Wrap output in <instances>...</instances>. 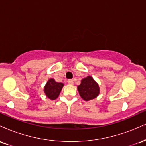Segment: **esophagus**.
<instances>
[{
    "mask_svg": "<svg viewBox=\"0 0 146 146\" xmlns=\"http://www.w3.org/2000/svg\"><path fill=\"white\" fill-rule=\"evenodd\" d=\"M68 83L69 84H74V81H73V80H68Z\"/></svg>",
    "mask_w": 146,
    "mask_h": 146,
    "instance_id": "esophagus-1",
    "label": "esophagus"
}]
</instances>
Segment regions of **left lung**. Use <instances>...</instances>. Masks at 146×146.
Returning a JSON list of instances; mask_svg holds the SVG:
<instances>
[{
	"mask_svg": "<svg viewBox=\"0 0 146 146\" xmlns=\"http://www.w3.org/2000/svg\"><path fill=\"white\" fill-rule=\"evenodd\" d=\"M78 90L80 97L85 101L96 98L100 93V86L90 75L81 80V84L78 86Z\"/></svg>",
	"mask_w": 146,
	"mask_h": 146,
	"instance_id": "8db88e82",
	"label": "left lung"
}]
</instances>
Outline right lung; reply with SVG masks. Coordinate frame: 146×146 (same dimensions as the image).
Returning <instances> with one entry per match:
<instances>
[{"mask_svg":"<svg viewBox=\"0 0 146 146\" xmlns=\"http://www.w3.org/2000/svg\"><path fill=\"white\" fill-rule=\"evenodd\" d=\"M63 86V83L57 82L54 79L50 78L44 87V92L48 99L55 100L60 95Z\"/></svg>","mask_w":146,"mask_h":146,"instance_id":"obj_1","label":"right lung"}]
</instances>
